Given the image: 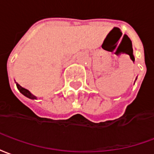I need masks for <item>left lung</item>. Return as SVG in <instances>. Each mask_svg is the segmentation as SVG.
I'll return each instance as SVG.
<instances>
[{"label":"left lung","mask_w":154,"mask_h":154,"mask_svg":"<svg viewBox=\"0 0 154 154\" xmlns=\"http://www.w3.org/2000/svg\"><path fill=\"white\" fill-rule=\"evenodd\" d=\"M132 54H133V52H132Z\"/></svg>","instance_id":"obj_1"}]
</instances>
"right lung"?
<instances>
[{"label":"right lung","mask_w":154,"mask_h":154,"mask_svg":"<svg viewBox=\"0 0 154 154\" xmlns=\"http://www.w3.org/2000/svg\"><path fill=\"white\" fill-rule=\"evenodd\" d=\"M16 86H17V88H18V89H19V91H20V93L23 94V95H24L25 97H29V98H30V99H37V97H36V96H34L33 94H31V93H30L29 91L28 90V89L23 88L22 86H20V85L18 84L17 82H16Z\"/></svg>","instance_id":"add662e5"}]
</instances>
